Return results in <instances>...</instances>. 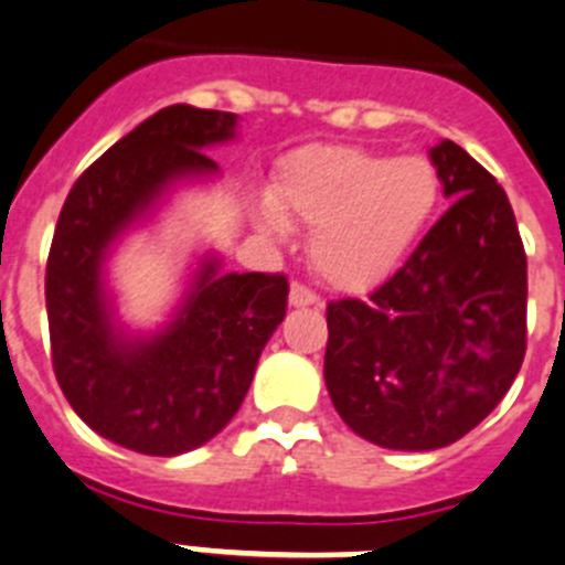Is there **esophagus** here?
I'll use <instances>...</instances> for the list:
<instances>
[{"label":"esophagus","mask_w":565,"mask_h":565,"mask_svg":"<svg viewBox=\"0 0 565 565\" xmlns=\"http://www.w3.org/2000/svg\"><path fill=\"white\" fill-rule=\"evenodd\" d=\"M318 301H321V298H318L307 284H292V287H289V303H292V307H310V303Z\"/></svg>","instance_id":"34e87169"}]
</instances>
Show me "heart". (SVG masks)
<instances>
[{
  "mask_svg": "<svg viewBox=\"0 0 565 565\" xmlns=\"http://www.w3.org/2000/svg\"><path fill=\"white\" fill-rule=\"evenodd\" d=\"M444 179L426 156H390L366 147L316 145L289 156L273 201L258 207L264 230H312L318 276L364 292L404 264L435 222Z\"/></svg>",
  "mask_w": 565,
  "mask_h": 565,
  "instance_id": "b5f03b06",
  "label": "heart"
}]
</instances>
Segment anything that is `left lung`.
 Instances as JSON below:
<instances>
[{
    "label": "left lung",
    "mask_w": 565,
    "mask_h": 565,
    "mask_svg": "<svg viewBox=\"0 0 565 565\" xmlns=\"http://www.w3.org/2000/svg\"><path fill=\"white\" fill-rule=\"evenodd\" d=\"M452 207L366 301L327 307L323 377L343 424L386 449L455 444L526 355V249L512 204L463 147H431Z\"/></svg>",
    "instance_id": "left-lung-1"
}]
</instances>
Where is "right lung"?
<instances>
[{"label":"right lung","mask_w":565,"mask_h":565,"mask_svg":"<svg viewBox=\"0 0 565 565\" xmlns=\"http://www.w3.org/2000/svg\"><path fill=\"white\" fill-rule=\"evenodd\" d=\"M233 130V113L164 107L93 161L58 213L45 273L53 372L78 418L134 452L170 458L218 435L287 312L284 273L218 276V262H207L161 335L113 332L102 292L107 247L170 181L215 173L204 147Z\"/></svg>","instance_id":"add662e5"}]
</instances>
